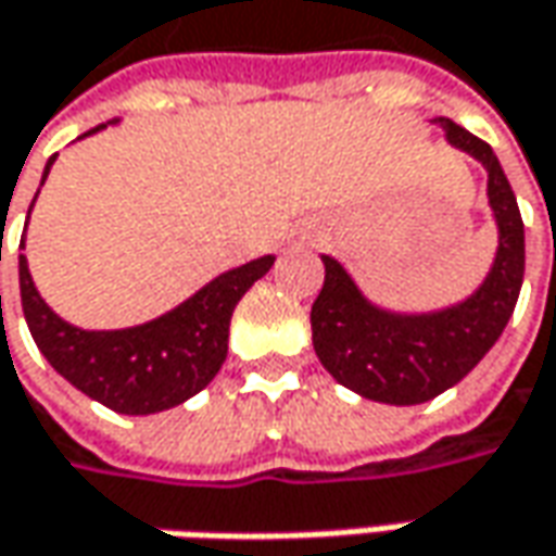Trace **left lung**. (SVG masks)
<instances>
[{"instance_id":"1","label":"left lung","mask_w":556,"mask_h":556,"mask_svg":"<svg viewBox=\"0 0 556 556\" xmlns=\"http://www.w3.org/2000/svg\"><path fill=\"white\" fill-rule=\"evenodd\" d=\"M448 141L467 151L489 173V203L498 219V256L467 303L433 315H393L371 306L343 266L321 256L325 285L312 303V343L337 383L353 393L417 405L455 387L502 337L523 288L526 244L520 206L489 141L442 119Z\"/></svg>"}]
</instances>
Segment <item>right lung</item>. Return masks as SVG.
Segmentation results:
<instances>
[{
    "label": "right lung",
    "mask_w": 556,
    "mask_h": 556,
    "mask_svg": "<svg viewBox=\"0 0 556 556\" xmlns=\"http://www.w3.org/2000/svg\"><path fill=\"white\" fill-rule=\"evenodd\" d=\"M98 129H104V123L89 132ZM52 161L46 166V176L52 169ZM271 263L275 256H263L241 268H231L198 290L191 300H185L179 309L166 312L139 328L79 331L42 303V296L33 288L27 260L21 256V306L39 353L76 390L119 415H154L182 405L185 399L201 393L219 374L228 355L231 312L250 285L271 268Z\"/></svg>",
    "instance_id": "add662e5"
}]
</instances>
